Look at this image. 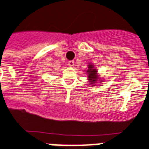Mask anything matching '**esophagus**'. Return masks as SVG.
I'll use <instances>...</instances> for the list:
<instances>
[{
    "label": "esophagus",
    "instance_id": "esophagus-1",
    "mask_svg": "<svg viewBox=\"0 0 149 149\" xmlns=\"http://www.w3.org/2000/svg\"><path fill=\"white\" fill-rule=\"evenodd\" d=\"M68 66H69V67H70V68H73L74 66V62L73 60L69 61V62H68Z\"/></svg>",
    "mask_w": 149,
    "mask_h": 149
}]
</instances>
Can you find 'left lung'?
<instances>
[{"label":"left lung","instance_id":"left-lung-1","mask_svg":"<svg viewBox=\"0 0 149 149\" xmlns=\"http://www.w3.org/2000/svg\"><path fill=\"white\" fill-rule=\"evenodd\" d=\"M86 74H87L88 81L90 85L94 86L96 84L100 83L104 81V79L100 78L97 72V69L95 68V65L92 63H89L87 65V69L86 70Z\"/></svg>","mask_w":149,"mask_h":149}]
</instances>
